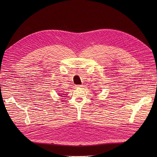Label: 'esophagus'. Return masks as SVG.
<instances>
[{"label":"esophagus","instance_id":"obj_1","mask_svg":"<svg viewBox=\"0 0 157 157\" xmlns=\"http://www.w3.org/2000/svg\"><path fill=\"white\" fill-rule=\"evenodd\" d=\"M76 88H82V85H75Z\"/></svg>","mask_w":157,"mask_h":157}]
</instances>
